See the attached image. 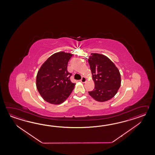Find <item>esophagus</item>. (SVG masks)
<instances>
[{
    "label": "esophagus",
    "mask_w": 155,
    "mask_h": 155,
    "mask_svg": "<svg viewBox=\"0 0 155 155\" xmlns=\"http://www.w3.org/2000/svg\"><path fill=\"white\" fill-rule=\"evenodd\" d=\"M80 81L82 82V83H85L86 81V79L85 77L83 76V77H82V79L80 80Z\"/></svg>",
    "instance_id": "obj_1"
}]
</instances>
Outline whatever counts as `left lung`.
Returning <instances> with one entry per match:
<instances>
[{
  "instance_id": "8db88e82",
  "label": "left lung",
  "mask_w": 155,
  "mask_h": 155,
  "mask_svg": "<svg viewBox=\"0 0 155 155\" xmlns=\"http://www.w3.org/2000/svg\"><path fill=\"white\" fill-rule=\"evenodd\" d=\"M88 61L95 83V88L89 91V95L99 102L112 99L121 86L118 68L109 58L98 53H91Z\"/></svg>"
}]
</instances>
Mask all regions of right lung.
Returning <instances> with one entry per match:
<instances>
[{
	"label": "right lung",
	"mask_w": 155,
	"mask_h": 155,
	"mask_svg": "<svg viewBox=\"0 0 155 155\" xmlns=\"http://www.w3.org/2000/svg\"><path fill=\"white\" fill-rule=\"evenodd\" d=\"M72 54L60 51L46 60L36 75V88L43 99L51 104L59 105L70 95L75 84L71 82V75L67 70Z\"/></svg>",
	"instance_id": "add662e5"
}]
</instances>
